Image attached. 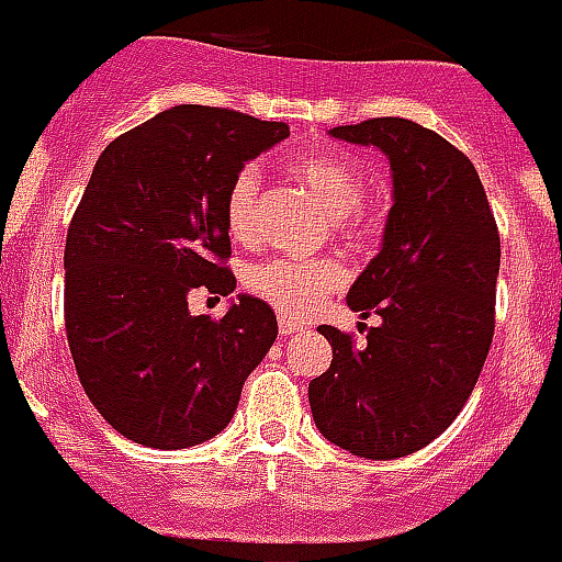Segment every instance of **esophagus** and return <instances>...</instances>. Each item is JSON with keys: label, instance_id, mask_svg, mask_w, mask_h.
<instances>
[{"label": "esophagus", "instance_id": "34e87169", "mask_svg": "<svg viewBox=\"0 0 562 562\" xmlns=\"http://www.w3.org/2000/svg\"><path fill=\"white\" fill-rule=\"evenodd\" d=\"M305 327L300 325V322L294 319H286V316H279V333L281 336H294V333H303Z\"/></svg>", "mask_w": 562, "mask_h": 562}]
</instances>
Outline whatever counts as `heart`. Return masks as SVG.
Wrapping results in <instances>:
<instances>
[{
  "label": "heart",
  "instance_id": "b5f03b06",
  "mask_svg": "<svg viewBox=\"0 0 562 562\" xmlns=\"http://www.w3.org/2000/svg\"><path fill=\"white\" fill-rule=\"evenodd\" d=\"M289 175L327 210L338 229L349 240H358L363 232L358 224H349V215L363 204L366 186L363 177L352 166V160L336 153L300 155L289 164ZM257 207H259V177L251 169L240 171L226 191V229L235 240L248 243L257 235ZM341 281V270L333 262H292V259H270L257 265L248 273V286L259 297L273 303L281 314L303 316Z\"/></svg>",
  "mask_w": 562,
  "mask_h": 562
}]
</instances>
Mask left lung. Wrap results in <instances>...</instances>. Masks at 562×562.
Listing matches in <instances>:
<instances>
[{
  "instance_id": "obj_1",
  "label": "left lung",
  "mask_w": 562,
  "mask_h": 562,
  "mask_svg": "<svg viewBox=\"0 0 562 562\" xmlns=\"http://www.w3.org/2000/svg\"><path fill=\"white\" fill-rule=\"evenodd\" d=\"M391 164L393 204L380 254L349 286L369 327L363 347L322 325L330 369L308 382L325 440L363 459H402L453 424L494 333L499 237L475 166L440 133L404 116L333 127Z\"/></svg>"
}]
</instances>
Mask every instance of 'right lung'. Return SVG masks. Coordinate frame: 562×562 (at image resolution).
Masks as SVG:
<instances>
[{
  "label": "right lung",
  "instance_id": "obj_1",
  "mask_svg": "<svg viewBox=\"0 0 562 562\" xmlns=\"http://www.w3.org/2000/svg\"><path fill=\"white\" fill-rule=\"evenodd\" d=\"M286 136V122L182 103L100 153L65 243V327L87 396L127 440L180 451L221 435L273 347L265 300L237 294L210 319L188 294L235 292L226 191Z\"/></svg>",
  "mask_w": 562,
  "mask_h": 562
}]
</instances>
